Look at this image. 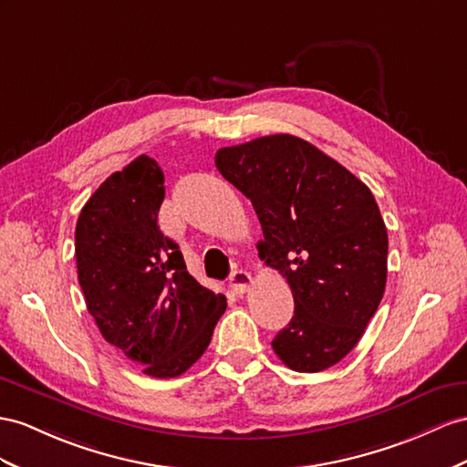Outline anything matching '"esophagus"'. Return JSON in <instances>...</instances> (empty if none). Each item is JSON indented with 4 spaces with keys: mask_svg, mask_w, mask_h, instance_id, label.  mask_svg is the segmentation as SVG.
<instances>
[{
    "mask_svg": "<svg viewBox=\"0 0 467 467\" xmlns=\"http://www.w3.org/2000/svg\"><path fill=\"white\" fill-rule=\"evenodd\" d=\"M229 280H231V288L236 294H244L250 288V284H253V276H250L246 270H234Z\"/></svg>",
    "mask_w": 467,
    "mask_h": 467,
    "instance_id": "34e87169",
    "label": "esophagus"
}]
</instances>
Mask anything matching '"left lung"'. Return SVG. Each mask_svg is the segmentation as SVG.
I'll return each instance as SVG.
<instances>
[{
  "mask_svg": "<svg viewBox=\"0 0 467 467\" xmlns=\"http://www.w3.org/2000/svg\"><path fill=\"white\" fill-rule=\"evenodd\" d=\"M214 165L258 214V256L288 280L294 317L272 341L285 367L339 363L385 294L389 236L370 189L290 134L221 148Z\"/></svg>",
  "mask_w": 467,
  "mask_h": 467,
  "instance_id": "1",
  "label": "left lung"
}]
</instances>
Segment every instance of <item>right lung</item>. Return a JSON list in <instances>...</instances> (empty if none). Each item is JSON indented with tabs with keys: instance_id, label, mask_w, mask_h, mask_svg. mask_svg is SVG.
<instances>
[{
	"instance_id": "add662e5",
	"label": "right lung",
	"mask_w": 467,
	"mask_h": 467,
	"mask_svg": "<svg viewBox=\"0 0 467 467\" xmlns=\"http://www.w3.org/2000/svg\"><path fill=\"white\" fill-rule=\"evenodd\" d=\"M163 197L161 167L140 155L82 207L75 254L102 337L146 375L173 379L209 348L226 297L191 276L182 250L160 231Z\"/></svg>"
}]
</instances>
